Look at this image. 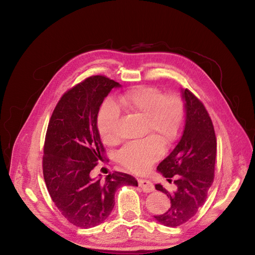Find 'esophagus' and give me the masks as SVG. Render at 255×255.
<instances>
[{"label":"esophagus","mask_w":255,"mask_h":255,"mask_svg":"<svg viewBox=\"0 0 255 255\" xmlns=\"http://www.w3.org/2000/svg\"><path fill=\"white\" fill-rule=\"evenodd\" d=\"M138 184L141 188V190L144 193H150V192H154L155 191V186L152 184L149 180L146 179H139L138 180Z\"/></svg>","instance_id":"1"}]
</instances>
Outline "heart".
I'll use <instances>...</instances> for the list:
<instances>
[{
	"label": "heart",
	"mask_w": 255,
	"mask_h": 255,
	"mask_svg": "<svg viewBox=\"0 0 255 255\" xmlns=\"http://www.w3.org/2000/svg\"><path fill=\"white\" fill-rule=\"evenodd\" d=\"M119 108L125 112L144 117L145 132L152 133L161 140L170 144L182 130L185 107L180 96L174 93L164 94L155 86H135L119 95ZM119 111L111 100L100 107L97 114V130L107 144L117 140ZM163 154V144L155 136L127 142L118 154V160L128 170L143 173Z\"/></svg>",
	"instance_id": "1"
}]
</instances>
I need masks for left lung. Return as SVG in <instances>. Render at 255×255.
Here are the masks:
<instances>
[{"label": "left lung", "instance_id": "8db88e82", "mask_svg": "<svg viewBox=\"0 0 255 255\" xmlns=\"http://www.w3.org/2000/svg\"><path fill=\"white\" fill-rule=\"evenodd\" d=\"M182 97L186 117L181 139L157 168L168 181L175 178L176 191L172 194L156 184L158 191L170 198V207L155 218L170 228L189 222L205 203L214 179L216 158L215 131L205 106L189 89L182 91Z\"/></svg>", "mask_w": 255, "mask_h": 255}]
</instances>
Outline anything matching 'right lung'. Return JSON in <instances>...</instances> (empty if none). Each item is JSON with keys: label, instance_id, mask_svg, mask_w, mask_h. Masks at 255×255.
<instances>
[{"label": "right lung", "instance_id": "add662e5", "mask_svg": "<svg viewBox=\"0 0 255 255\" xmlns=\"http://www.w3.org/2000/svg\"><path fill=\"white\" fill-rule=\"evenodd\" d=\"M118 82L92 76L67 90L48 124L43 174L49 195L61 214L76 227L89 229L104 223L122 185L137 186L129 174L115 171L103 181L90 172L106 156L97 130V114Z\"/></svg>", "mask_w": 255, "mask_h": 255}]
</instances>
